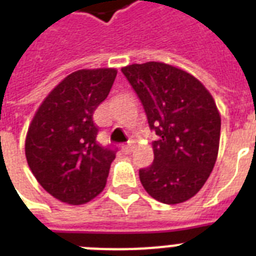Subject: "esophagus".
<instances>
[{"label":"esophagus","mask_w":256,"mask_h":256,"mask_svg":"<svg viewBox=\"0 0 256 256\" xmlns=\"http://www.w3.org/2000/svg\"><path fill=\"white\" fill-rule=\"evenodd\" d=\"M132 152V144H124V146H122V152H124V154H130Z\"/></svg>","instance_id":"1"}]
</instances>
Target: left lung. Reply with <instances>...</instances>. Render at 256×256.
Wrapping results in <instances>:
<instances>
[{
  "label": "left lung",
  "instance_id": "8db88e82",
  "mask_svg": "<svg viewBox=\"0 0 256 256\" xmlns=\"http://www.w3.org/2000/svg\"><path fill=\"white\" fill-rule=\"evenodd\" d=\"M122 73L158 136L154 162L140 170V183L160 202H186L206 183L218 156L220 114L214 98L194 76L164 62L132 64Z\"/></svg>",
  "mask_w": 256,
  "mask_h": 256
}]
</instances>
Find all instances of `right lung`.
<instances>
[{"label":"right lung","instance_id":"right-lung-1","mask_svg":"<svg viewBox=\"0 0 256 256\" xmlns=\"http://www.w3.org/2000/svg\"><path fill=\"white\" fill-rule=\"evenodd\" d=\"M116 69H82L64 78L30 122L25 156L38 183L68 204L90 202L106 186L116 150L96 142L92 114L110 92Z\"/></svg>","mask_w":256,"mask_h":256}]
</instances>
